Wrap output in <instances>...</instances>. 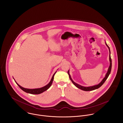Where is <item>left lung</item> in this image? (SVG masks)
<instances>
[{
	"instance_id": "8db88e82",
	"label": "left lung",
	"mask_w": 123,
	"mask_h": 123,
	"mask_svg": "<svg viewBox=\"0 0 123 123\" xmlns=\"http://www.w3.org/2000/svg\"><path fill=\"white\" fill-rule=\"evenodd\" d=\"M105 44L107 46V47L108 48V49H109V62H110V65H109V67L108 68V69L107 70V72H106V74H105V77L104 78V79L102 80L98 84V85H94V86H89V87H84V86H81L76 83H75L73 80L72 79H71V76H70V73H69V70L68 71V75L69 76V78L70 79V80L72 81V82L73 83V84L78 88L82 90H84V91H91V90H95V89H98L99 88H100L103 84L105 82V80H106V79H107V78L108 77L110 72H111V68H112V60H111V56H110V48L109 47V46L107 45L106 42H105Z\"/></svg>"
}]
</instances>
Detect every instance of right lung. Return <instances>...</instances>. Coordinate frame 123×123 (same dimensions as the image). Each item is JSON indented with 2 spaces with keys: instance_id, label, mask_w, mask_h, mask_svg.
I'll return each mask as SVG.
<instances>
[{
  "instance_id": "obj_1",
  "label": "right lung",
  "mask_w": 123,
  "mask_h": 123,
  "mask_svg": "<svg viewBox=\"0 0 123 123\" xmlns=\"http://www.w3.org/2000/svg\"><path fill=\"white\" fill-rule=\"evenodd\" d=\"M56 72H57V71L53 74V77H52L50 82L47 85H46V86L41 88H34V89H29V88H23L22 86H21L20 85H19L18 83L16 81V80H15V82H16V83L17 84V85L19 86V87L22 90H23L24 91H25V92L27 93H30V94H41V93L43 92L44 91H46V90H47L51 86V85L52 84V83H53V80L54 75L55 74Z\"/></svg>"
}]
</instances>
